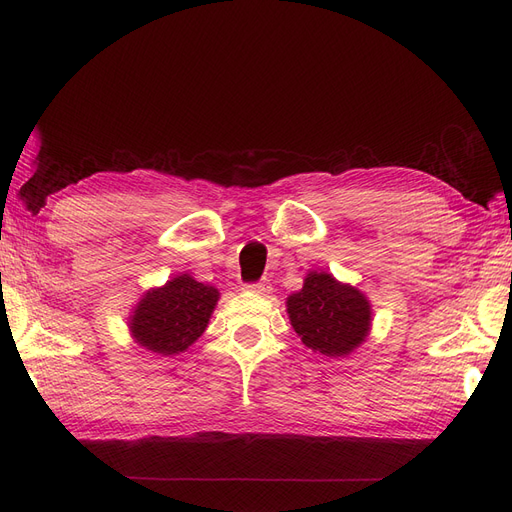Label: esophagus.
Here are the masks:
<instances>
[{
	"label": "esophagus",
	"mask_w": 512,
	"mask_h": 512,
	"mask_svg": "<svg viewBox=\"0 0 512 512\" xmlns=\"http://www.w3.org/2000/svg\"><path fill=\"white\" fill-rule=\"evenodd\" d=\"M246 291H253V293H259V295H266L272 287L268 280H257V282H249V285H244Z\"/></svg>",
	"instance_id": "esophagus-1"
}]
</instances>
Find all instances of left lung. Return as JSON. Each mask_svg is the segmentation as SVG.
I'll return each instance as SVG.
<instances>
[{
	"label": "left lung",
	"instance_id": "1",
	"mask_svg": "<svg viewBox=\"0 0 512 512\" xmlns=\"http://www.w3.org/2000/svg\"><path fill=\"white\" fill-rule=\"evenodd\" d=\"M287 312L301 342L327 356L350 354L371 325L365 295L327 272H310L304 289L287 299Z\"/></svg>",
	"mask_w": 512,
	"mask_h": 512
}]
</instances>
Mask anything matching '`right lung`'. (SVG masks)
I'll use <instances>...</instances> for the list:
<instances>
[{
	"label": "right lung",
	"mask_w": 512,
	"mask_h": 512,
	"mask_svg": "<svg viewBox=\"0 0 512 512\" xmlns=\"http://www.w3.org/2000/svg\"><path fill=\"white\" fill-rule=\"evenodd\" d=\"M219 293L192 276H177L149 291L130 320L137 342L156 354H179L204 333Z\"/></svg>",
	"instance_id": "1"
}]
</instances>
